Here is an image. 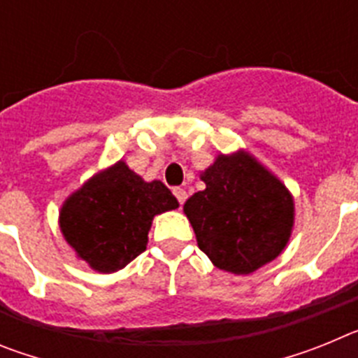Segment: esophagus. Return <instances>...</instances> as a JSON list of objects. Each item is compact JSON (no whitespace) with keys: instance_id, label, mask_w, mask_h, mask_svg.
Instances as JSON below:
<instances>
[{"instance_id":"34e87169","label":"esophagus","mask_w":358,"mask_h":358,"mask_svg":"<svg viewBox=\"0 0 358 358\" xmlns=\"http://www.w3.org/2000/svg\"><path fill=\"white\" fill-rule=\"evenodd\" d=\"M173 195L179 201V204H185L186 199H188V194H186L185 188H173Z\"/></svg>"}]
</instances>
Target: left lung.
I'll list each match as a JSON object with an SVG mask.
<instances>
[{
  "instance_id": "obj_1",
  "label": "left lung",
  "mask_w": 358,
  "mask_h": 358,
  "mask_svg": "<svg viewBox=\"0 0 358 358\" xmlns=\"http://www.w3.org/2000/svg\"><path fill=\"white\" fill-rule=\"evenodd\" d=\"M185 202L201 251L231 274H251L283 252L292 235L294 197L280 177L238 148L218 154Z\"/></svg>"
}]
</instances>
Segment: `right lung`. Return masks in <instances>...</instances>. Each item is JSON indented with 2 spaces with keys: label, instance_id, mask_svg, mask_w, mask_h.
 I'll list each match as a JSON object with an SVG mask.
<instances>
[{
  "label": "right lung",
  "instance_id": "obj_1",
  "mask_svg": "<svg viewBox=\"0 0 358 358\" xmlns=\"http://www.w3.org/2000/svg\"><path fill=\"white\" fill-rule=\"evenodd\" d=\"M177 208L179 202L163 182L145 181L120 159L62 202L59 227L78 260L110 274L147 249L154 217Z\"/></svg>",
  "mask_w": 358,
  "mask_h": 358
}]
</instances>
